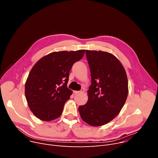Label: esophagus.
Here are the masks:
<instances>
[{"mask_svg":"<svg viewBox=\"0 0 158 158\" xmlns=\"http://www.w3.org/2000/svg\"><path fill=\"white\" fill-rule=\"evenodd\" d=\"M85 92V89L84 88H81V89L80 91H74V94H82Z\"/></svg>","mask_w":158,"mask_h":158,"instance_id":"1","label":"esophagus"}]
</instances>
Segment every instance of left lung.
<instances>
[{
    "label": "left lung",
    "mask_w": 158,
    "mask_h": 158,
    "mask_svg": "<svg viewBox=\"0 0 158 158\" xmlns=\"http://www.w3.org/2000/svg\"><path fill=\"white\" fill-rule=\"evenodd\" d=\"M92 85L88 100L79 107L82 120L92 126H101L117 116L128 95L126 70L113 54L102 51H86Z\"/></svg>",
    "instance_id": "obj_1"
}]
</instances>
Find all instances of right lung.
Segmentation results:
<instances>
[{"instance_id":"add662e5","label":"right lung","mask_w":158,"mask_h":158,"mask_svg":"<svg viewBox=\"0 0 158 158\" xmlns=\"http://www.w3.org/2000/svg\"><path fill=\"white\" fill-rule=\"evenodd\" d=\"M85 52V50L52 52L33 66L26 82L25 94L31 111L37 118L51 121L60 117L72 94L67 88L70 70Z\"/></svg>"}]
</instances>
